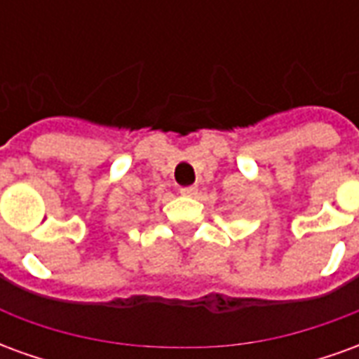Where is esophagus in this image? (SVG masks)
I'll use <instances>...</instances> for the list:
<instances>
[{"label": "esophagus", "instance_id": "esophagus-1", "mask_svg": "<svg viewBox=\"0 0 359 359\" xmlns=\"http://www.w3.org/2000/svg\"><path fill=\"white\" fill-rule=\"evenodd\" d=\"M180 194H182V196H196V194H198V188H196V187L180 188Z\"/></svg>", "mask_w": 359, "mask_h": 359}]
</instances>
